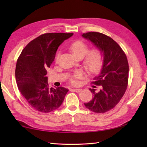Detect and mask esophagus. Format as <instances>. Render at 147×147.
Instances as JSON below:
<instances>
[{"mask_svg":"<svg viewBox=\"0 0 147 147\" xmlns=\"http://www.w3.org/2000/svg\"><path fill=\"white\" fill-rule=\"evenodd\" d=\"M72 90H73V91L75 92H80L81 91V89H80V88H73Z\"/></svg>","mask_w":147,"mask_h":147,"instance_id":"1","label":"esophagus"}]
</instances>
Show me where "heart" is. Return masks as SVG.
<instances>
[{
	"instance_id": "obj_1",
	"label": "heart",
	"mask_w": 147,
	"mask_h": 147,
	"mask_svg": "<svg viewBox=\"0 0 147 147\" xmlns=\"http://www.w3.org/2000/svg\"><path fill=\"white\" fill-rule=\"evenodd\" d=\"M70 50L74 57L76 58L84 57L86 55L84 65L90 74H98L100 71L104 62V57L102 52L98 49H94L88 52L89 46L85 42L77 41L72 43ZM59 55L57 56L58 59ZM83 74L80 71H76L71 80L73 85L78 84L76 80L82 79Z\"/></svg>"
}]
</instances>
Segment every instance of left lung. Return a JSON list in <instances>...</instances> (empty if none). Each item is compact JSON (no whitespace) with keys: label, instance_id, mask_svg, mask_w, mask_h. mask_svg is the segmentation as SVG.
Segmentation results:
<instances>
[{"label":"left lung","instance_id":"1","mask_svg":"<svg viewBox=\"0 0 147 147\" xmlns=\"http://www.w3.org/2000/svg\"><path fill=\"white\" fill-rule=\"evenodd\" d=\"M82 36L93 43L104 57L100 73L93 82L102 88L99 92L90 88L93 98L85 105L95 113H104L115 107L126 92L128 83V62L125 53L111 37L98 32L83 33Z\"/></svg>","mask_w":147,"mask_h":147}]
</instances>
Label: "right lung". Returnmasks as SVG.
I'll return each mask as SVG.
<instances>
[{
    "mask_svg": "<svg viewBox=\"0 0 147 147\" xmlns=\"http://www.w3.org/2000/svg\"><path fill=\"white\" fill-rule=\"evenodd\" d=\"M73 33H45L31 41L19 57L15 76L18 89L35 110L44 113L54 111L63 102L69 90L64 87L50 88L47 70L56 52Z\"/></svg>",
    "mask_w": 147,
    "mask_h": 147,
    "instance_id": "1",
    "label": "right lung"
}]
</instances>
